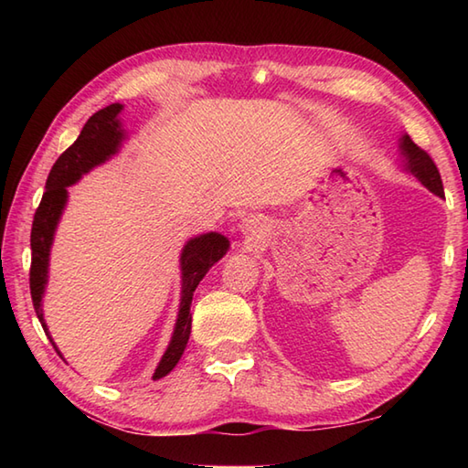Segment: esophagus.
<instances>
[{
    "instance_id": "obj_1",
    "label": "esophagus",
    "mask_w": 468,
    "mask_h": 468,
    "mask_svg": "<svg viewBox=\"0 0 468 468\" xmlns=\"http://www.w3.org/2000/svg\"><path fill=\"white\" fill-rule=\"evenodd\" d=\"M243 231L245 233H255V225H253L251 218H245V221H243Z\"/></svg>"
}]
</instances>
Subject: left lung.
<instances>
[{
    "instance_id": "1",
    "label": "left lung",
    "mask_w": 468,
    "mask_h": 468,
    "mask_svg": "<svg viewBox=\"0 0 468 468\" xmlns=\"http://www.w3.org/2000/svg\"><path fill=\"white\" fill-rule=\"evenodd\" d=\"M400 148H402V153L406 156V166H409V171L414 176H419V181L424 186H429L432 193H436L439 197H444L442 178H441L439 168H436V165L432 161V156L426 153L424 148L416 144L409 134L402 136Z\"/></svg>"
}]
</instances>
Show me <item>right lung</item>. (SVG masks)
<instances>
[{
    "label": "right lung",
    "mask_w": 468,
    "mask_h": 468,
    "mask_svg": "<svg viewBox=\"0 0 468 468\" xmlns=\"http://www.w3.org/2000/svg\"><path fill=\"white\" fill-rule=\"evenodd\" d=\"M122 111V104H111L98 111L88 118L80 136L76 143L66 148L58 156L52 171L48 175L46 193L36 208L34 223H32V267H29V290H32V302L39 324H42L46 335L48 327L42 314V295L48 282V261H49V247L54 241V231L59 221V215L64 211L68 191L66 186L74 185L84 173L90 171L92 166L104 163L108 156L118 151V144L122 141L121 122H118V112ZM229 247L227 237L218 233H207L188 241L181 255V271H183V295H181V310H178V320L175 325L173 340L168 344L161 364L154 370V380L166 376L181 360L186 347L188 335H191V303L193 293L198 282L203 280L207 271L221 260ZM52 342V337H49ZM54 346V342H52ZM56 347V346H54ZM58 352V347H56ZM59 354V352H58Z\"/></svg>",
    "instance_id": "1"
}]
</instances>
